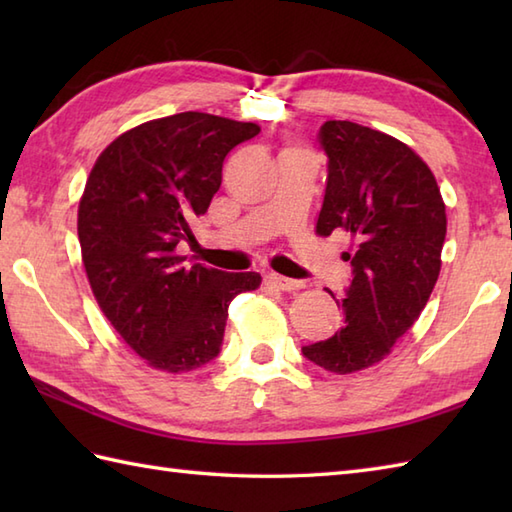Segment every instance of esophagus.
<instances>
[{
	"mask_svg": "<svg viewBox=\"0 0 512 512\" xmlns=\"http://www.w3.org/2000/svg\"><path fill=\"white\" fill-rule=\"evenodd\" d=\"M266 281H268L270 286L281 290V292H295V290L303 288V281H299V279H288V277L277 275V273L266 275Z\"/></svg>",
	"mask_w": 512,
	"mask_h": 512,
	"instance_id": "34e87169",
	"label": "esophagus"
}]
</instances>
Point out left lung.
I'll use <instances>...</instances> for the list:
<instances>
[{
  "instance_id": "left-lung-1",
  "label": "left lung",
  "mask_w": 512,
  "mask_h": 512,
  "mask_svg": "<svg viewBox=\"0 0 512 512\" xmlns=\"http://www.w3.org/2000/svg\"><path fill=\"white\" fill-rule=\"evenodd\" d=\"M328 178L317 233L356 239L343 321L330 339L301 347L310 363L352 374L391 352L427 306L440 275L447 213L431 169L376 129L328 121L319 129ZM339 303V301H336Z\"/></svg>"
}]
</instances>
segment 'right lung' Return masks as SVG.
<instances>
[{"label":"right lung","instance_id":"add662e5","mask_svg":"<svg viewBox=\"0 0 512 512\" xmlns=\"http://www.w3.org/2000/svg\"><path fill=\"white\" fill-rule=\"evenodd\" d=\"M257 134L255 123L173 114L118 136L90 173L79 204L85 273L105 317L151 367L180 374L211 363L233 297L262 281L176 255L220 189L228 151Z\"/></svg>","mask_w":512,"mask_h":512}]
</instances>
